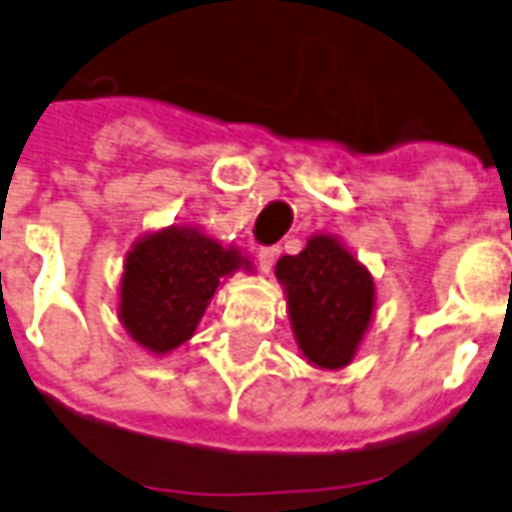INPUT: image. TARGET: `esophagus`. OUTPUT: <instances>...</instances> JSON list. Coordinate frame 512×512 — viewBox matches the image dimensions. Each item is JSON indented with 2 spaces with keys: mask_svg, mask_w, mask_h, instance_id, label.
<instances>
[{
  "mask_svg": "<svg viewBox=\"0 0 512 512\" xmlns=\"http://www.w3.org/2000/svg\"><path fill=\"white\" fill-rule=\"evenodd\" d=\"M276 255H279V249L273 247H263L257 252V265H260V271L271 273L273 263H276Z\"/></svg>",
  "mask_w": 512,
  "mask_h": 512,
  "instance_id": "esophagus-1",
  "label": "esophagus"
}]
</instances>
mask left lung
I'll use <instances>...</instances> for the list:
<instances>
[{"label":"left lung","instance_id":"obj_1","mask_svg":"<svg viewBox=\"0 0 512 512\" xmlns=\"http://www.w3.org/2000/svg\"><path fill=\"white\" fill-rule=\"evenodd\" d=\"M292 333L314 368L341 370L360 351L376 311L368 265L333 233H314L300 255L276 263Z\"/></svg>","mask_w":512,"mask_h":512}]
</instances>
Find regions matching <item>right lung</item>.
Segmentation results:
<instances>
[{
	"instance_id": "1",
	"label": "right lung",
	"mask_w": 512,
	"mask_h": 512,
	"mask_svg": "<svg viewBox=\"0 0 512 512\" xmlns=\"http://www.w3.org/2000/svg\"><path fill=\"white\" fill-rule=\"evenodd\" d=\"M236 271H255L252 257L198 225L179 222L144 233L126 252L117 319L136 346L166 357L193 338L217 287Z\"/></svg>"
}]
</instances>
